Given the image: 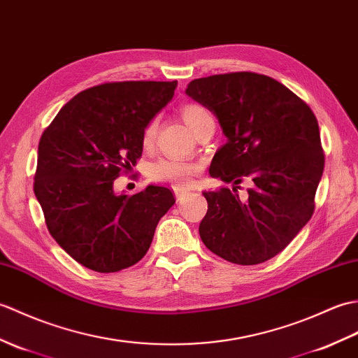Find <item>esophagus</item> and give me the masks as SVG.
I'll return each instance as SVG.
<instances>
[{"mask_svg":"<svg viewBox=\"0 0 358 358\" xmlns=\"http://www.w3.org/2000/svg\"><path fill=\"white\" fill-rule=\"evenodd\" d=\"M174 196H176L178 201H180L182 197L185 196V192H184V189H182V188H174Z\"/></svg>","mask_w":358,"mask_h":358,"instance_id":"1","label":"esophagus"}]
</instances>
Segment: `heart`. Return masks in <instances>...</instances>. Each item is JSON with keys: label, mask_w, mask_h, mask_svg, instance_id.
I'll use <instances>...</instances> for the list:
<instances>
[{"label": "heart", "mask_w": 358, "mask_h": 358, "mask_svg": "<svg viewBox=\"0 0 358 358\" xmlns=\"http://www.w3.org/2000/svg\"><path fill=\"white\" fill-rule=\"evenodd\" d=\"M180 115L185 124L189 127L194 134L199 133L206 124L213 122L211 113L201 104L194 102H187L180 107ZM157 130V119H152L147 124L142 133V145L150 147L153 144ZM201 171V166L193 162H182L178 159L162 157L153 162L148 169V176L155 182H162V184H173L176 187H187L193 182Z\"/></svg>", "instance_id": "b5f03b06"}]
</instances>
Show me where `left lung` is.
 <instances>
[{
    "mask_svg": "<svg viewBox=\"0 0 358 358\" xmlns=\"http://www.w3.org/2000/svg\"><path fill=\"white\" fill-rule=\"evenodd\" d=\"M185 93L214 113L227 136L211 161V178L234 184L233 192H203L208 211L201 239L233 264L266 262L314 213L324 166L319 122L288 87L252 71L194 79ZM243 180L252 188L241 200L236 185Z\"/></svg>",
    "mask_w": 358,
    "mask_h": 358,
    "instance_id": "left-lung-1",
    "label": "left lung"
}]
</instances>
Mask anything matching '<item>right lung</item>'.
Listing matches in <instances>:
<instances>
[{
    "instance_id": "add662e5",
    "label": "right lung",
    "mask_w": 358,
    "mask_h": 358,
    "mask_svg": "<svg viewBox=\"0 0 358 358\" xmlns=\"http://www.w3.org/2000/svg\"><path fill=\"white\" fill-rule=\"evenodd\" d=\"M178 81L90 87L59 110L38 145L34 192L45 225L78 264L116 273L145 256L157 222L176 202L166 187L116 194L113 182L142 156V133Z\"/></svg>"
}]
</instances>
